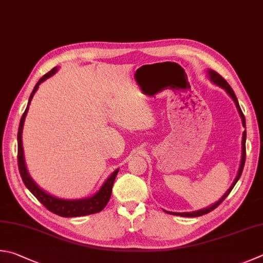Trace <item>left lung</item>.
Listing matches in <instances>:
<instances>
[{
	"mask_svg": "<svg viewBox=\"0 0 263 263\" xmlns=\"http://www.w3.org/2000/svg\"><path fill=\"white\" fill-rule=\"evenodd\" d=\"M209 74H210L211 80H212L213 82H214V83H216V85H219L220 87L224 88L226 91H227L228 93H229L232 100H234V102L236 103L237 108H238L239 115H240V117H241L242 126L246 127L245 117H244V115H242V112H241V110H240V106H239V103H238V101H237V97H236V95H235L234 90H232V88L229 86V83H228V82L224 80V79L222 78V77L220 76V74L217 73V72H215V71L210 70V71H209ZM245 143H246V129L244 130V133H242V142H241V145H242V146H241V147H242V151H241V162H240V167H239L238 174H237L234 183H232L231 186H230V189L224 193V196L222 197L219 201L215 202V204L212 205L211 207H209V209H205V210H201V211H198V212H192V213H173V212H167V213H170V214H174V215H180V216L196 217V216H201V215H204V214H207V213H210V212H212V211H214V210L216 209V207L219 206V205L221 204V202L226 199V198L228 197V195H229V193L231 192V190L234 189V186H235V184L237 183V181L239 180V177H240L241 173H242V170H244V165H245V158H246V146H245Z\"/></svg>",
	"mask_w": 263,
	"mask_h": 263,
	"instance_id": "left-lung-1",
	"label": "left lung"
}]
</instances>
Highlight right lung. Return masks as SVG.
I'll list each match as a JSON object with an SVG mask.
<instances>
[{"label": "right lung", "instance_id": "right-lung-1", "mask_svg": "<svg viewBox=\"0 0 263 263\" xmlns=\"http://www.w3.org/2000/svg\"><path fill=\"white\" fill-rule=\"evenodd\" d=\"M56 72H57V68L54 67L51 71H49L47 74H44V76L40 79L39 82L35 85V87H34L31 96H29L28 105L32 101L34 93H35V91L37 90L40 83L43 82L46 79L50 78L52 74H54ZM28 105L26 107V110H25V112L23 113V117L21 119V123H19V129H18V168H19V173H21V176L23 178V182L25 183V185H26L27 189L36 197V199L41 202V204L46 207L47 210H49L59 216H63V217L85 216V215L95 214V213L101 212L104 207L107 205L108 200H110L111 193H112V186H113V183H115V180H116L119 170L112 173V175L107 178L105 183L102 185L101 190L98 191L95 196L87 198V199H79V200L59 199V198L49 195V193L44 192L42 189H40L35 183H34L31 176H29L28 172L26 170V166H25L23 142H22L23 126H24L25 117H26L27 111H28Z\"/></svg>", "mask_w": 263, "mask_h": 263}]
</instances>
